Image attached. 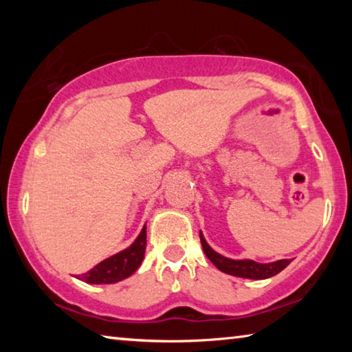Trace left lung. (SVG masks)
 I'll list each match as a JSON object with an SVG mask.
<instances>
[{
  "label": "left lung",
  "instance_id": "left-lung-1",
  "mask_svg": "<svg viewBox=\"0 0 352 352\" xmlns=\"http://www.w3.org/2000/svg\"><path fill=\"white\" fill-rule=\"evenodd\" d=\"M200 242L204 247V252L208 256L214 265L217 267L220 272L228 273V275L239 276V278H248V279H265L278 275L279 272L284 270L285 267L290 264V259H279L275 262H269V264H259V262L252 259H230L225 256L219 254L217 252L208 245L204 234L200 231Z\"/></svg>",
  "mask_w": 352,
  "mask_h": 352
}]
</instances>
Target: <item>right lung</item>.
Masks as SVG:
<instances>
[{
	"label": "right lung",
	"instance_id": "right-lung-1",
	"mask_svg": "<svg viewBox=\"0 0 352 352\" xmlns=\"http://www.w3.org/2000/svg\"><path fill=\"white\" fill-rule=\"evenodd\" d=\"M146 236L147 234L144 225L140 236L136 237L132 245L122 250V252L110 256V258H107L105 261L99 262V264L94 265L90 272L80 275L79 279L88 284H113L133 275L141 265L142 259H144L147 243Z\"/></svg>",
	"mask_w": 352,
	"mask_h": 352
}]
</instances>
